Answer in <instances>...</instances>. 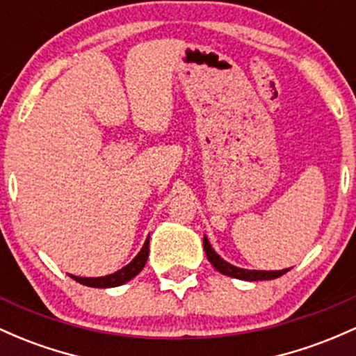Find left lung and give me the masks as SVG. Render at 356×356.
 Listing matches in <instances>:
<instances>
[{"label": "left lung", "mask_w": 356, "mask_h": 356, "mask_svg": "<svg viewBox=\"0 0 356 356\" xmlns=\"http://www.w3.org/2000/svg\"><path fill=\"white\" fill-rule=\"evenodd\" d=\"M202 243H204L206 257H208L211 265H213L218 272H221L222 275L235 277V279H240V280H272V279H277V277L284 275V273L291 270V268H286V270H247V268L235 267V265H232V264H228V261L222 260L221 257L218 255L213 248H211L209 240L206 236H204V241H202Z\"/></svg>", "instance_id": "8db88e82"}]
</instances>
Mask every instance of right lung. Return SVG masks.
<instances>
[{"instance_id": "obj_1", "label": "right lung", "mask_w": 356, "mask_h": 356, "mask_svg": "<svg viewBox=\"0 0 356 356\" xmlns=\"http://www.w3.org/2000/svg\"><path fill=\"white\" fill-rule=\"evenodd\" d=\"M148 259V238L143 243L142 250L138 252V255L135 257L127 267H123L121 270L115 272V273H109L106 277H76V275H69L72 277L76 282L83 284V286L88 287H97V289H106V287H118L121 284L128 282V280L134 279L135 275H138L142 272V268L145 267Z\"/></svg>"}]
</instances>
